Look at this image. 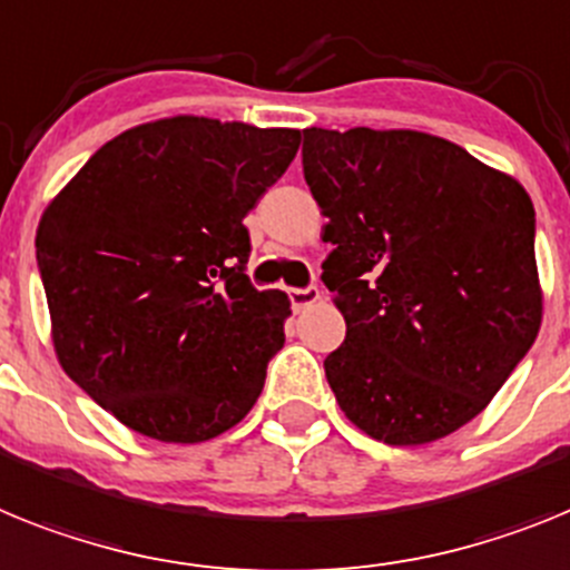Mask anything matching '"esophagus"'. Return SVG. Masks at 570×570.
I'll return each mask as SVG.
<instances>
[{
	"label": "esophagus",
	"mask_w": 570,
	"mask_h": 570,
	"mask_svg": "<svg viewBox=\"0 0 570 570\" xmlns=\"http://www.w3.org/2000/svg\"><path fill=\"white\" fill-rule=\"evenodd\" d=\"M289 292V304H292V309H295V313H301V309H306V306H313L315 301H321V289L315 284H309V286H295V289H286Z\"/></svg>",
	"instance_id": "obj_1"
}]
</instances>
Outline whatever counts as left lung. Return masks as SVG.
I'll use <instances>...</instances> for the list:
<instances>
[{
	"label": "left lung",
	"instance_id": "8db88e82",
	"mask_svg": "<svg viewBox=\"0 0 570 570\" xmlns=\"http://www.w3.org/2000/svg\"><path fill=\"white\" fill-rule=\"evenodd\" d=\"M301 160L330 217L321 281L346 321L324 361L335 402L379 442L453 433L539 333L531 197L422 131L304 128Z\"/></svg>",
	"mask_w": 570,
	"mask_h": 570
}]
</instances>
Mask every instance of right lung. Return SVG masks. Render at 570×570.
Returning <instances> with one entry per match:
<instances>
[{
	"label": "right lung",
	"mask_w": 570,
	"mask_h": 570,
	"mask_svg": "<svg viewBox=\"0 0 570 570\" xmlns=\"http://www.w3.org/2000/svg\"><path fill=\"white\" fill-rule=\"evenodd\" d=\"M298 142L295 128L146 122L46 209L37 266L59 364L126 428L195 444L257 402L289 301L252 286L244 217Z\"/></svg>",
	"instance_id": "right-lung-1"
}]
</instances>
